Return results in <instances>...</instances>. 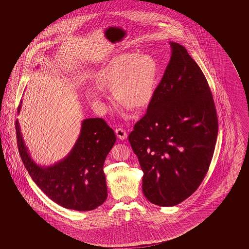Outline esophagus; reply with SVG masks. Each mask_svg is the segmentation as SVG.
<instances>
[{
  "label": "esophagus",
  "instance_id": "esophagus-1",
  "mask_svg": "<svg viewBox=\"0 0 249 249\" xmlns=\"http://www.w3.org/2000/svg\"><path fill=\"white\" fill-rule=\"evenodd\" d=\"M115 132H116V135L117 137L121 140V141H123V140H125V139H127V131L124 129V128H118L115 129Z\"/></svg>",
  "mask_w": 249,
  "mask_h": 249
}]
</instances>
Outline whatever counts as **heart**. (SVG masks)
Masks as SVG:
<instances>
[{
    "label": "heart",
    "instance_id": "b5f03b06",
    "mask_svg": "<svg viewBox=\"0 0 249 249\" xmlns=\"http://www.w3.org/2000/svg\"><path fill=\"white\" fill-rule=\"evenodd\" d=\"M98 86L89 87L86 95L98 108L103 107L105 93L102 88L114 91L121 105L140 109L151 102L158 79V65L149 53H121L98 70Z\"/></svg>",
    "mask_w": 249,
    "mask_h": 249
}]
</instances>
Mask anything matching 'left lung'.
I'll use <instances>...</instances> for the list:
<instances>
[{"label": "left lung", "mask_w": 249, "mask_h": 249, "mask_svg": "<svg viewBox=\"0 0 249 249\" xmlns=\"http://www.w3.org/2000/svg\"><path fill=\"white\" fill-rule=\"evenodd\" d=\"M170 45L172 56L147 113L128 135L143 172L144 196L167 207L183 202L200 186L218 133L204 73L182 45Z\"/></svg>", "instance_id": "1"}]
</instances>
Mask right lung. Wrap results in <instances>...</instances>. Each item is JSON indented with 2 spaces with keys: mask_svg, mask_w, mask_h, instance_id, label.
Instances as JSON below:
<instances>
[{
  "mask_svg": "<svg viewBox=\"0 0 249 249\" xmlns=\"http://www.w3.org/2000/svg\"><path fill=\"white\" fill-rule=\"evenodd\" d=\"M21 105L18 107V113ZM17 145L24 167L45 196L61 206L75 211H90L107 196L103 166L116 142V135L103 119L82 121L81 131L66 158L48 167L36 164L24 143L18 120Z\"/></svg>",
  "mask_w": 249,
  "mask_h": 249,
  "instance_id": "add662e5",
  "label": "right lung"
}]
</instances>
